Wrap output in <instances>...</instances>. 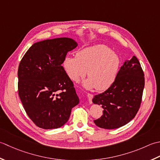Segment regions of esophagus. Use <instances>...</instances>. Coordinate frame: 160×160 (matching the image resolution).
Listing matches in <instances>:
<instances>
[{
	"instance_id": "obj_1",
	"label": "esophagus",
	"mask_w": 160,
	"mask_h": 160,
	"mask_svg": "<svg viewBox=\"0 0 160 160\" xmlns=\"http://www.w3.org/2000/svg\"><path fill=\"white\" fill-rule=\"evenodd\" d=\"M87 97L88 98V101H89V103H92V98H93V94H90V93H88L87 94Z\"/></svg>"
}]
</instances>
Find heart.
<instances>
[{"instance_id": "b5f03b06", "label": "heart", "mask_w": 160, "mask_h": 160, "mask_svg": "<svg viewBox=\"0 0 160 160\" xmlns=\"http://www.w3.org/2000/svg\"><path fill=\"white\" fill-rule=\"evenodd\" d=\"M120 66L118 55L105 45H95L78 52L75 57H68L63 67L72 80L78 81L88 72L89 79L84 81L88 90L108 88L115 81Z\"/></svg>"}]
</instances>
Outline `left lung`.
<instances>
[{"mask_svg":"<svg viewBox=\"0 0 160 160\" xmlns=\"http://www.w3.org/2000/svg\"><path fill=\"white\" fill-rule=\"evenodd\" d=\"M144 88V74L138 58L126 60L113 83L105 92L92 99L103 108V115L94 120L99 128L115 129L134 118L141 105Z\"/></svg>","mask_w":160,"mask_h":160,"instance_id":"1","label":"left lung"}]
</instances>
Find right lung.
<instances>
[{"instance_id": "right-lung-1", "label": "right lung", "mask_w": 160, "mask_h": 160, "mask_svg": "<svg viewBox=\"0 0 160 160\" xmlns=\"http://www.w3.org/2000/svg\"><path fill=\"white\" fill-rule=\"evenodd\" d=\"M77 46L70 38L35 43L22 58L18 70V95L36 126L53 129L63 126L79 102L73 82L61 64Z\"/></svg>"}]
</instances>
